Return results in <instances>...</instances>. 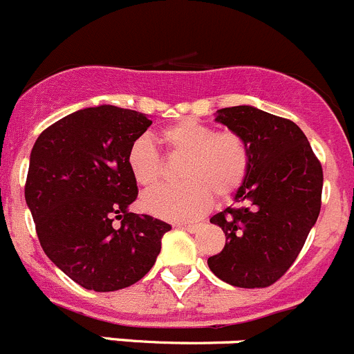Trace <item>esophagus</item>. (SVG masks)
Masks as SVG:
<instances>
[{
  "label": "esophagus",
  "instance_id": "34e87169",
  "mask_svg": "<svg viewBox=\"0 0 354 354\" xmlns=\"http://www.w3.org/2000/svg\"><path fill=\"white\" fill-rule=\"evenodd\" d=\"M181 228H185L187 230V232H190V233H195V232H198V230H201V225H187V223H185V225H180Z\"/></svg>",
  "mask_w": 354,
  "mask_h": 354
}]
</instances>
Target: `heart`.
<instances>
[{"instance_id": "1", "label": "heart", "mask_w": 354, "mask_h": 354, "mask_svg": "<svg viewBox=\"0 0 354 354\" xmlns=\"http://www.w3.org/2000/svg\"><path fill=\"white\" fill-rule=\"evenodd\" d=\"M160 142L169 156L183 157L178 185L159 187L142 197V207L150 214L174 221L195 219L207 211L214 195L219 201L232 197L247 176L249 150L233 131H216L212 126L187 118L166 126ZM133 180L143 188L162 178V157L149 136H140L128 150Z\"/></svg>"}]
</instances>
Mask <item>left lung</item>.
I'll use <instances>...</instances> for the list:
<instances>
[{"mask_svg":"<svg viewBox=\"0 0 354 354\" xmlns=\"http://www.w3.org/2000/svg\"><path fill=\"white\" fill-rule=\"evenodd\" d=\"M216 121L245 142L249 169L235 205L211 218L225 232L207 259L218 279L242 289L275 283L292 266L322 207L324 171L296 122L250 105L219 109Z\"/></svg>","mask_w":354,"mask_h":354,"instance_id":"1","label":"left lung"}]
</instances>
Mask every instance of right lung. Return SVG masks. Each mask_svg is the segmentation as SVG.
I'll return each instance as SVG.
<instances>
[{"mask_svg": "<svg viewBox=\"0 0 354 354\" xmlns=\"http://www.w3.org/2000/svg\"><path fill=\"white\" fill-rule=\"evenodd\" d=\"M150 124L142 112L100 105L65 115L32 147L26 202L37 239L58 268L88 290L112 292L142 280L171 230L129 212L138 187L126 157Z\"/></svg>", "mask_w": 354, "mask_h": 354, "instance_id": "right-lung-1", "label": "right lung"}]
</instances>
